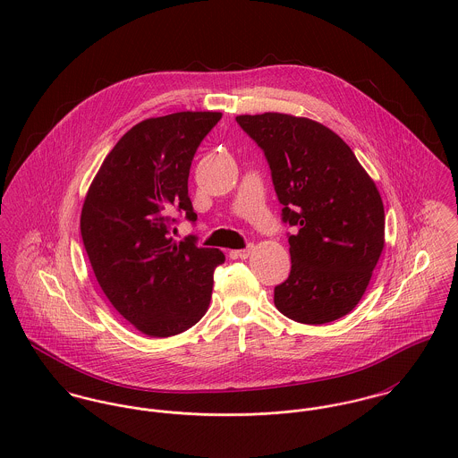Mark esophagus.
<instances>
[{
	"mask_svg": "<svg viewBox=\"0 0 458 458\" xmlns=\"http://www.w3.org/2000/svg\"><path fill=\"white\" fill-rule=\"evenodd\" d=\"M252 250H254V247H252V245H249L247 249L236 250V252H234V256H236V258H240V259H249V258H250V254H252Z\"/></svg>",
	"mask_w": 458,
	"mask_h": 458,
	"instance_id": "obj_1",
	"label": "esophagus"
}]
</instances>
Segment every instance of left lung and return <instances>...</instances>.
Instances as JSON below:
<instances>
[{
  "instance_id": "8db88e82",
  "label": "left lung",
  "mask_w": 458,
  "mask_h": 458,
  "mask_svg": "<svg viewBox=\"0 0 458 458\" xmlns=\"http://www.w3.org/2000/svg\"><path fill=\"white\" fill-rule=\"evenodd\" d=\"M236 122L267 158L284 222L298 227L275 307L303 325L347 316L385 249V206L374 180L352 149L314 120L264 113Z\"/></svg>"
}]
</instances>
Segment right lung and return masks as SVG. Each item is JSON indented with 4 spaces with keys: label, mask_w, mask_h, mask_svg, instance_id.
<instances>
[{
    "label": "right lung",
    "mask_w": 458,
    "mask_h": 458,
    "mask_svg": "<svg viewBox=\"0 0 458 458\" xmlns=\"http://www.w3.org/2000/svg\"><path fill=\"white\" fill-rule=\"evenodd\" d=\"M222 113L183 111L148 118L111 149L81 211V236L111 305L140 333L173 336L206 314L218 249L174 243V211L196 220L189 173L200 140Z\"/></svg>",
    "instance_id": "right-lung-1"
}]
</instances>
